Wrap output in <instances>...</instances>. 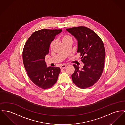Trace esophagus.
<instances>
[{
  "mask_svg": "<svg viewBox=\"0 0 125 125\" xmlns=\"http://www.w3.org/2000/svg\"><path fill=\"white\" fill-rule=\"evenodd\" d=\"M66 66H67L66 65H62L61 66H60V68L61 69H64L66 67Z\"/></svg>",
  "mask_w": 125,
  "mask_h": 125,
  "instance_id": "34e87169",
  "label": "esophagus"
}]
</instances>
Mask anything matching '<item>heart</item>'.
Returning a JSON list of instances; mask_svg holds the SVG:
<instances>
[{"mask_svg":"<svg viewBox=\"0 0 125 125\" xmlns=\"http://www.w3.org/2000/svg\"><path fill=\"white\" fill-rule=\"evenodd\" d=\"M61 40H62V42L63 43H64L65 42H66L68 41H69V40H72V39L68 35H63L62 38H61ZM55 43V41H52L51 44L50 45V48H52L54 45V44Z\"/></svg>","mask_w":125,"mask_h":125,"instance_id":"b5f03b06","label":"heart"}]
</instances>
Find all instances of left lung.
<instances>
[{
    "instance_id": "obj_1",
    "label": "left lung",
    "mask_w": 125,
    "mask_h": 125,
    "mask_svg": "<svg viewBox=\"0 0 125 125\" xmlns=\"http://www.w3.org/2000/svg\"><path fill=\"white\" fill-rule=\"evenodd\" d=\"M77 41V52L80 53L83 67L73 65L75 71L72 75L73 83L82 89L90 87L98 81L103 73L105 50L102 39L87 27L79 26L66 29Z\"/></svg>"
}]
</instances>
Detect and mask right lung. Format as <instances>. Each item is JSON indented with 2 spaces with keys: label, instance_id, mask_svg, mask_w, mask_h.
<instances>
[{
  "label": "right lung",
  "instance_id": "1",
  "mask_svg": "<svg viewBox=\"0 0 125 125\" xmlns=\"http://www.w3.org/2000/svg\"><path fill=\"white\" fill-rule=\"evenodd\" d=\"M61 29H42L33 32L24 45L23 63L27 74L35 85L46 89L53 86L58 80L60 69L47 67L45 56L49 52L52 42Z\"/></svg>",
  "mask_w": 125,
  "mask_h": 125
}]
</instances>
